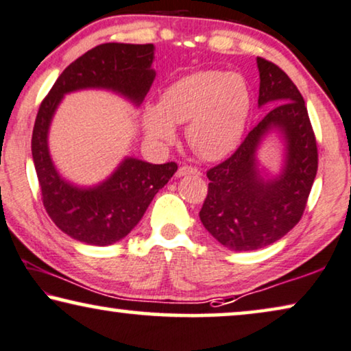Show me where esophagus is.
Segmentation results:
<instances>
[{
    "instance_id": "1",
    "label": "esophagus",
    "mask_w": 351,
    "mask_h": 351,
    "mask_svg": "<svg viewBox=\"0 0 351 351\" xmlns=\"http://www.w3.org/2000/svg\"><path fill=\"white\" fill-rule=\"evenodd\" d=\"M187 175H194V176H200V170L197 169V167H191V165H182L176 171V176L181 178V176H187Z\"/></svg>"
}]
</instances>
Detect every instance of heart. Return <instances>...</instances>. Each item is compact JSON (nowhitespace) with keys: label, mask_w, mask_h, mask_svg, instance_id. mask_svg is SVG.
<instances>
[{"label":"heart","mask_w":351,"mask_h":351,"mask_svg":"<svg viewBox=\"0 0 351 351\" xmlns=\"http://www.w3.org/2000/svg\"><path fill=\"white\" fill-rule=\"evenodd\" d=\"M251 111V90L239 73L197 71L178 79L162 93L160 106L146 111V130L169 143L173 124H187L186 138L206 160L223 159L239 146Z\"/></svg>","instance_id":"1"}]
</instances>
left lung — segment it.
<instances>
[{
	"label": "left lung",
	"mask_w": 351,
	"mask_h": 351,
	"mask_svg": "<svg viewBox=\"0 0 351 351\" xmlns=\"http://www.w3.org/2000/svg\"><path fill=\"white\" fill-rule=\"evenodd\" d=\"M259 106L278 103L251 130L229 159L206 171L208 194L200 210L205 229L234 251L272 245L302 218L318 170L317 138L299 88L275 63L258 57ZM270 130L287 140L282 175L265 182L255 167V149Z\"/></svg>",
	"instance_id": "obj_1"
}]
</instances>
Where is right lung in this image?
Returning <instances> with one entry per match:
<instances>
[{"instance_id":"add662e5","label":"right lung","mask_w":351,"mask_h":351,"mask_svg":"<svg viewBox=\"0 0 351 351\" xmlns=\"http://www.w3.org/2000/svg\"><path fill=\"white\" fill-rule=\"evenodd\" d=\"M154 44L106 43L68 65L44 98L36 114L32 154L41 200L56 226L87 245L116 243L135 227L154 195L178 170L175 162L154 165L127 159L105 182L77 187L60 178L47 149V132L63 95L79 88H108L140 105L156 73Z\"/></svg>"}]
</instances>
